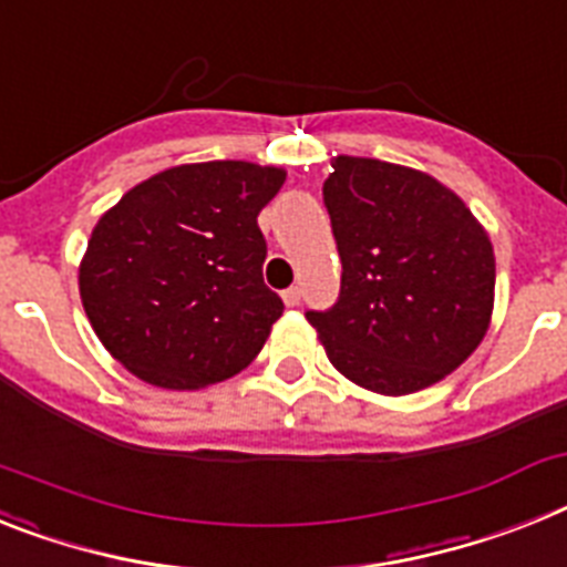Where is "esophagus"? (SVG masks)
Wrapping results in <instances>:
<instances>
[{"label":"esophagus","instance_id":"34e87169","mask_svg":"<svg viewBox=\"0 0 567 567\" xmlns=\"http://www.w3.org/2000/svg\"><path fill=\"white\" fill-rule=\"evenodd\" d=\"M284 303H287V307H298V303H301V287H289L287 292H284Z\"/></svg>","mask_w":567,"mask_h":567}]
</instances>
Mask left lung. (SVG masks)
Segmentation results:
<instances>
[{
  "mask_svg": "<svg viewBox=\"0 0 567 567\" xmlns=\"http://www.w3.org/2000/svg\"><path fill=\"white\" fill-rule=\"evenodd\" d=\"M323 206L341 255V292L309 309L332 367L358 386L408 395L442 381L485 338L496 260L462 197L384 159H332Z\"/></svg>",
  "mask_w": 567,
  "mask_h": 567,
  "instance_id": "obj_1",
  "label": "left lung"
}]
</instances>
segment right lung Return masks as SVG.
I'll list each match as a JSON object with an SVG mask.
<instances>
[{
	"label": "right lung",
	"mask_w": 567,
	"mask_h": 567,
	"mask_svg": "<svg viewBox=\"0 0 567 567\" xmlns=\"http://www.w3.org/2000/svg\"><path fill=\"white\" fill-rule=\"evenodd\" d=\"M287 181L275 166H174L100 217L80 264L85 316L137 379L197 390L249 367L284 312L264 284L258 215Z\"/></svg>",
	"instance_id": "add662e5"
}]
</instances>
